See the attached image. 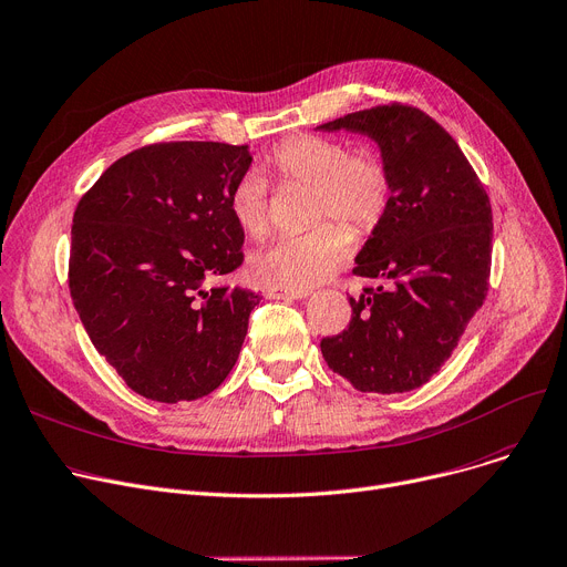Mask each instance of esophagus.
<instances>
[{"label": "esophagus", "instance_id": "obj_1", "mask_svg": "<svg viewBox=\"0 0 567 567\" xmlns=\"http://www.w3.org/2000/svg\"><path fill=\"white\" fill-rule=\"evenodd\" d=\"M309 290H281V288H270L268 297L270 299H305Z\"/></svg>", "mask_w": 567, "mask_h": 567}]
</instances>
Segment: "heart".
Segmentation results:
<instances>
[{
	"label": "heart",
	"instance_id": "heart-1",
	"mask_svg": "<svg viewBox=\"0 0 567 567\" xmlns=\"http://www.w3.org/2000/svg\"><path fill=\"white\" fill-rule=\"evenodd\" d=\"M272 172L313 189L309 221L318 224L302 236H284L251 254V275L270 288L309 290L334 275L352 251V233H373L389 206L393 181L380 151L327 135H292L270 153ZM228 210L249 238H260L270 224V183L258 172L243 174L228 192Z\"/></svg>",
	"mask_w": 567,
	"mask_h": 567
}]
</instances>
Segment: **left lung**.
Segmentation results:
<instances>
[{
  "label": "left lung",
  "instance_id": "obj_1",
  "mask_svg": "<svg viewBox=\"0 0 567 567\" xmlns=\"http://www.w3.org/2000/svg\"><path fill=\"white\" fill-rule=\"evenodd\" d=\"M378 142L393 194L352 275L382 281L350 297L352 320L320 341L327 365L359 391L403 393L435 375L483 307L492 208L474 166L425 112L389 103L322 123Z\"/></svg>",
  "mask_w": 567,
  "mask_h": 567
}]
</instances>
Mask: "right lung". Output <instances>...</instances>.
<instances>
[{
  "mask_svg": "<svg viewBox=\"0 0 567 567\" xmlns=\"http://www.w3.org/2000/svg\"><path fill=\"white\" fill-rule=\"evenodd\" d=\"M247 146L159 142L116 159L80 198L69 288L95 350L157 403L196 401L238 361L260 295L206 281L238 270L228 192Z\"/></svg>",
  "mask_w": 567,
  "mask_h": 567,
  "instance_id": "right-lung-1",
  "label": "right lung"
}]
</instances>
